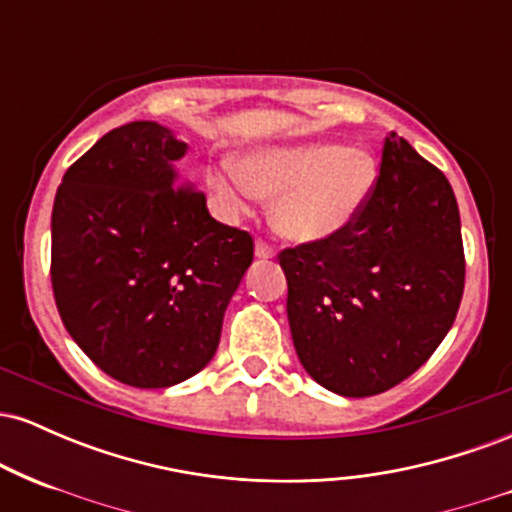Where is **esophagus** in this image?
Segmentation results:
<instances>
[{"label": "esophagus", "mask_w": 512, "mask_h": 512, "mask_svg": "<svg viewBox=\"0 0 512 512\" xmlns=\"http://www.w3.org/2000/svg\"><path fill=\"white\" fill-rule=\"evenodd\" d=\"M255 257H260V260H269V257H274V250L269 248L267 243H262V240H257V243H255Z\"/></svg>", "instance_id": "obj_1"}]
</instances>
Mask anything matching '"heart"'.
<instances>
[{
    "mask_svg": "<svg viewBox=\"0 0 512 512\" xmlns=\"http://www.w3.org/2000/svg\"><path fill=\"white\" fill-rule=\"evenodd\" d=\"M231 211H248L257 197H274L272 226L291 243H322L358 219L378 185V161L337 142L252 149L236 170L211 178Z\"/></svg>",
    "mask_w": 512,
    "mask_h": 512,
    "instance_id": "obj_1",
    "label": "heart"
}]
</instances>
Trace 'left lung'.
Instances as JSON below:
<instances>
[{
    "instance_id": "8db88e82",
    "label": "left lung",
    "mask_w": 512,
    "mask_h": 512,
    "mask_svg": "<svg viewBox=\"0 0 512 512\" xmlns=\"http://www.w3.org/2000/svg\"><path fill=\"white\" fill-rule=\"evenodd\" d=\"M291 337L310 378L370 397L409 378L455 322L464 289L460 209L448 178L390 132L358 219L279 255Z\"/></svg>"
}]
</instances>
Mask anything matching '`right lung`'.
Wrapping results in <instances>:
<instances>
[{
    "label": "right lung",
    "mask_w": 512,
    "mask_h": 512,
    "mask_svg": "<svg viewBox=\"0 0 512 512\" xmlns=\"http://www.w3.org/2000/svg\"><path fill=\"white\" fill-rule=\"evenodd\" d=\"M187 146L158 122L105 134L64 173L52 207V291L81 351L144 390L214 358L252 238L209 214L175 163Z\"/></svg>",
    "instance_id": "right-lung-1"
}]
</instances>
